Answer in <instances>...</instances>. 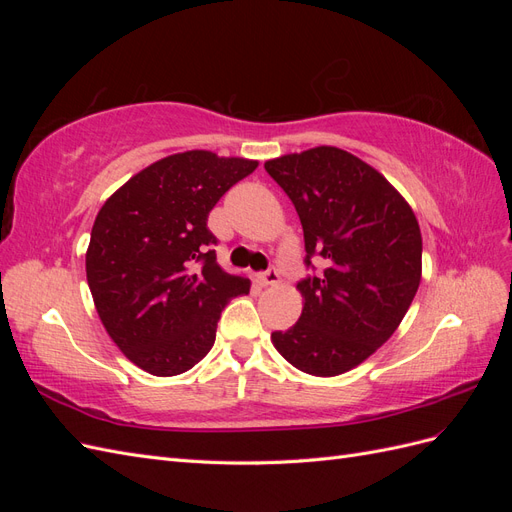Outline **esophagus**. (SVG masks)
<instances>
[{
	"label": "esophagus",
	"mask_w": 512,
	"mask_h": 512,
	"mask_svg": "<svg viewBox=\"0 0 512 512\" xmlns=\"http://www.w3.org/2000/svg\"><path fill=\"white\" fill-rule=\"evenodd\" d=\"M258 280H260L262 286H275L277 282H280V273H277L275 267H271V269H267V271H262V273L258 275Z\"/></svg>",
	"instance_id": "1"
}]
</instances>
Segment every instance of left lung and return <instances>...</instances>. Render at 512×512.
Instances as JSON below:
<instances>
[{
  "label": "left lung",
  "instance_id": "8db88e82",
  "mask_svg": "<svg viewBox=\"0 0 512 512\" xmlns=\"http://www.w3.org/2000/svg\"><path fill=\"white\" fill-rule=\"evenodd\" d=\"M288 194L305 237V265L322 275L297 284L303 312L271 333L284 359L331 378L369 359L404 320L421 284L423 239L416 215L376 168L337 147H314L265 162Z\"/></svg>",
  "mask_w": 512,
  "mask_h": 512
}]
</instances>
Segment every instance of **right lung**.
I'll list each match as a JSON object with an SVG mask.
<instances>
[{"mask_svg":"<svg viewBox=\"0 0 512 512\" xmlns=\"http://www.w3.org/2000/svg\"><path fill=\"white\" fill-rule=\"evenodd\" d=\"M256 160L185 151L136 173L91 228L87 284L106 333L153 376L192 369L215 342L222 309L250 280L215 260L209 211Z\"/></svg>","mask_w":512,"mask_h":512,"instance_id":"obj_1","label":"right lung"}]
</instances>
